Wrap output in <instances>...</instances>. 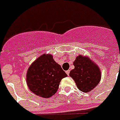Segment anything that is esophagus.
<instances>
[{
  "instance_id": "esophagus-1",
  "label": "esophagus",
  "mask_w": 120,
  "mask_h": 120,
  "mask_svg": "<svg viewBox=\"0 0 120 120\" xmlns=\"http://www.w3.org/2000/svg\"><path fill=\"white\" fill-rule=\"evenodd\" d=\"M65 72H66V73H67V75H69V73H70V71L68 70V71H66Z\"/></svg>"
}]
</instances>
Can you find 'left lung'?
Returning <instances> with one entry per match:
<instances>
[{
    "instance_id": "1",
    "label": "left lung",
    "mask_w": 120,
    "mask_h": 120,
    "mask_svg": "<svg viewBox=\"0 0 120 120\" xmlns=\"http://www.w3.org/2000/svg\"><path fill=\"white\" fill-rule=\"evenodd\" d=\"M75 69L69 76L75 82L79 90L88 93L97 86L101 79V72L96 64L87 57L79 55L73 62Z\"/></svg>"
}]
</instances>
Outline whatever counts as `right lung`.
Returning <instances> with one entry per match:
<instances>
[{
	"mask_svg": "<svg viewBox=\"0 0 120 120\" xmlns=\"http://www.w3.org/2000/svg\"><path fill=\"white\" fill-rule=\"evenodd\" d=\"M68 76L51 55L44 54L30 65L26 75L29 89L36 95L50 98L58 89L62 78Z\"/></svg>",
	"mask_w": 120,
	"mask_h": 120,
	"instance_id": "right-lung-1",
	"label": "right lung"
}]
</instances>
